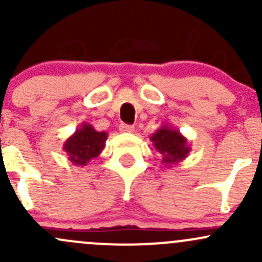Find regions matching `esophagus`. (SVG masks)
Listing matches in <instances>:
<instances>
[{
  "label": "esophagus",
  "mask_w": 262,
  "mask_h": 262,
  "mask_svg": "<svg viewBox=\"0 0 262 262\" xmlns=\"http://www.w3.org/2000/svg\"><path fill=\"white\" fill-rule=\"evenodd\" d=\"M119 130L123 132V133H133L134 126L128 125V124H120V126H119Z\"/></svg>",
  "instance_id": "esophagus-1"
}]
</instances>
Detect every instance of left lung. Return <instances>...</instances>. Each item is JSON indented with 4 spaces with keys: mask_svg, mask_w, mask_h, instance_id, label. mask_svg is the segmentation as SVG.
<instances>
[{
    "mask_svg": "<svg viewBox=\"0 0 262 262\" xmlns=\"http://www.w3.org/2000/svg\"><path fill=\"white\" fill-rule=\"evenodd\" d=\"M149 139L155 149L162 157L161 162L167 167L181 162L191 150L189 141L182 136L180 130L167 124H163L158 128Z\"/></svg>",
    "mask_w": 262,
    "mask_h": 262,
    "instance_id": "1",
    "label": "left lung"
}]
</instances>
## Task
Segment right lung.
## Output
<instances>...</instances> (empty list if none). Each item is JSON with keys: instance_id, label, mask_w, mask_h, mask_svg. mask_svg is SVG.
I'll use <instances>...</instances> for the list:
<instances>
[{"instance_id": "obj_1", "label": "right lung", "mask_w": 262, "mask_h": 262, "mask_svg": "<svg viewBox=\"0 0 262 262\" xmlns=\"http://www.w3.org/2000/svg\"><path fill=\"white\" fill-rule=\"evenodd\" d=\"M106 139V132H97L91 124L82 123L80 128L66 139L63 149L73 165L86 166L92 158L99 157Z\"/></svg>"}]
</instances>
